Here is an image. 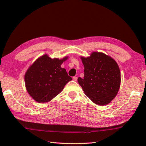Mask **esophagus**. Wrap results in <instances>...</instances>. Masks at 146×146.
<instances>
[{
    "label": "esophagus",
    "mask_w": 146,
    "mask_h": 146,
    "mask_svg": "<svg viewBox=\"0 0 146 146\" xmlns=\"http://www.w3.org/2000/svg\"><path fill=\"white\" fill-rule=\"evenodd\" d=\"M77 79H78V78H77L76 76H74L73 78V80H74V81H75V82L77 81Z\"/></svg>",
    "instance_id": "esophagus-1"
}]
</instances>
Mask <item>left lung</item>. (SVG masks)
<instances>
[{
  "label": "left lung",
  "instance_id": "8db88e82",
  "mask_svg": "<svg viewBox=\"0 0 146 146\" xmlns=\"http://www.w3.org/2000/svg\"><path fill=\"white\" fill-rule=\"evenodd\" d=\"M84 65V78L78 82L90 100L106 105L116 97L121 77L119 65L112 58L101 52H93L88 57H80Z\"/></svg>",
  "mask_w": 146,
  "mask_h": 146
}]
</instances>
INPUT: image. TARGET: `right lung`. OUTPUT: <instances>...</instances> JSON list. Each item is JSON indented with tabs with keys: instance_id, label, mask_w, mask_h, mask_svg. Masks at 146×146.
Wrapping results in <instances>:
<instances>
[{
	"instance_id": "add662e5",
	"label": "right lung",
	"mask_w": 146,
	"mask_h": 146,
	"mask_svg": "<svg viewBox=\"0 0 146 146\" xmlns=\"http://www.w3.org/2000/svg\"><path fill=\"white\" fill-rule=\"evenodd\" d=\"M68 58L52 59L47 54L38 58L24 75L25 85L29 95L39 103L51 101L63 90L72 78L61 65Z\"/></svg>"
}]
</instances>
